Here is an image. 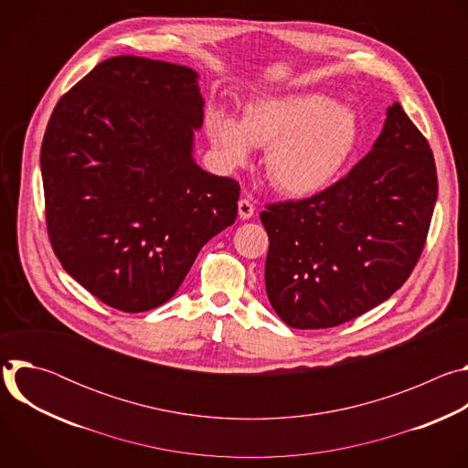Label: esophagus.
<instances>
[{"label":"esophagus","instance_id":"obj_1","mask_svg":"<svg viewBox=\"0 0 468 468\" xmlns=\"http://www.w3.org/2000/svg\"><path fill=\"white\" fill-rule=\"evenodd\" d=\"M255 215V207H253V202L248 197H242L239 202V218L240 220H250L251 217Z\"/></svg>","mask_w":468,"mask_h":468}]
</instances>
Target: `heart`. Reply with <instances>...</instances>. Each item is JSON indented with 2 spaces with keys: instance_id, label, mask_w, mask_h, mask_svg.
<instances>
[{
  "instance_id": "b5f03b06",
  "label": "heart",
  "mask_w": 468,
  "mask_h": 468,
  "mask_svg": "<svg viewBox=\"0 0 468 468\" xmlns=\"http://www.w3.org/2000/svg\"><path fill=\"white\" fill-rule=\"evenodd\" d=\"M206 127L217 155L231 168L248 165L253 148H266V177L291 197L331 186L359 143L356 112L318 92L253 98L240 120L211 107Z\"/></svg>"
}]
</instances>
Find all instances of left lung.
Here are the masks:
<instances>
[{
    "mask_svg": "<svg viewBox=\"0 0 468 468\" xmlns=\"http://www.w3.org/2000/svg\"><path fill=\"white\" fill-rule=\"evenodd\" d=\"M437 170L422 133L394 101L372 150L324 192L266 207V294L291 327L348 322L390 298L422 253Z\"/></svg>",
    "mask_w": 468,
    "mask_h": 468,
    "instance_id": "obj_1",
    "label": "left lung"
}]
</instances>
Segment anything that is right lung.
Returning <instances> with one entry per match:
<instances>
[{"label":"right lung","mask_w":468,"mask_h":468,"mask_svg":"<svg viewBox=\"0 0 468 468\" xmlns=\"http://www.w3.org/2000/svg\"><path fill=\"white\" fill-rule=\"evenodd\" d=\"M197 72L122 55L100 62L51 112L40 170L62 269L103 303L168 302L237 218L239 183L194 161L204 125Z\"/></svg>","instance_id":"obj_1"}]
</instances>
